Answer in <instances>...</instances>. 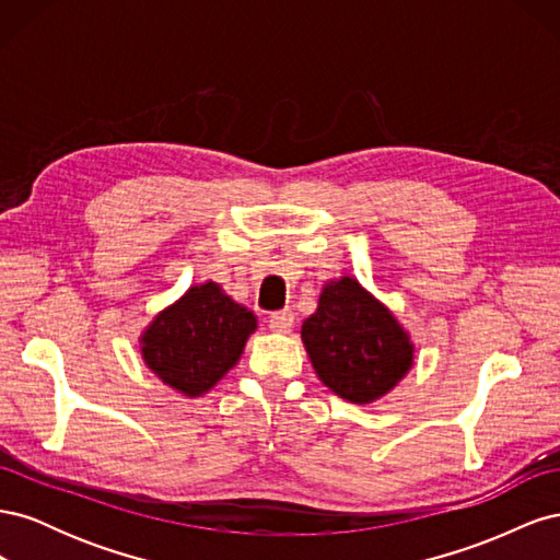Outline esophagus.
Masks as SVG:
<instances>
[{"label":"esophagus","instance_id":"obj_1","mask_svg":"<svg viewBox=\"0 0 560 560\" xmlns=\"http://www.w3.org/2000/svg\"><path fill=\"white\" fill-rule=\"evenodd\" d=\"M268 322H270V329H273V331L287 334V331H292V327H294V313L292 311H278V313L268 317Z\"/></svg>","mask_w":560,"mask_h":560}]
</instances>
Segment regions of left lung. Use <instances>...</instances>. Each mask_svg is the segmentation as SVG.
I'll return each mask as SVG.
<instances>
[{"mask_svg": "<svg viewBox=\"0 0 560 560\" xmlns=\"http://www.w3.org/2000/svg\"><path fill=\"white\" fill-rule=\"evenodd\" d=\"M301 338L319 381L352 404L385 395L413 362L409 336L352 278L322 290L319 306L303 322Z\"/></svg>", "mask_w": 560, "mask_h": 560, "instance_id": "left-lung-1", "label": "left lung"}]
</instances>
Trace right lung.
<instances>
[{
	"mask_svg": "<svg viewBox=\"0 0 560 560\" xmlns=\"http://www.w3.org/2000/svg\"><path fill=\"white\" fill-rule=\"evenodd\" d=\"M254 327L257 319L247 308L208 282L191 287L151 322L142 336V354L163 383L196 397L238 362Z\"/></svg>",
	"mask_w": 560,
	"mask_h": 560,
	"instance_id": "1",
	"label": "right lung"
}]
</instances>
